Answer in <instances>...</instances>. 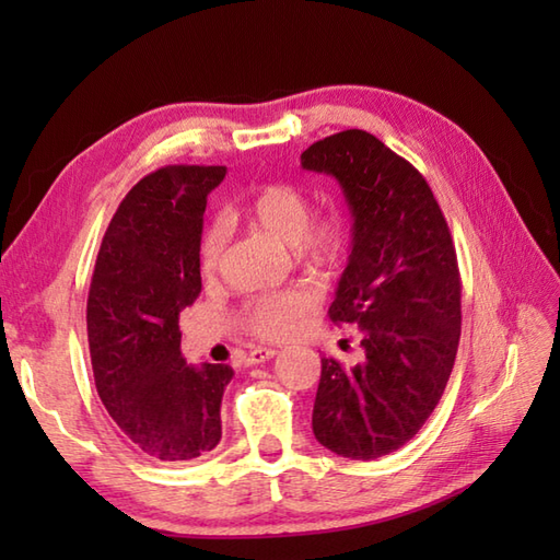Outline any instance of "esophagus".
<instances>
[{
	"label": "esophagus",
	"instance_id": "obj_1",
	"mask_svg": "<svg viewBox=\"0 0 560 560\" xmlns=\"http://www.w3.org/2000/svg\"><path fill=\"white\" fill-rule=\"evenodd\" d=\"M277 355V351L273 349H253L247 355H245V363L247 365H255V363H265L269 359H273Z\"/></svg>",
	"mask_w": 560,
	"mask_h": 560
}]
</instances>
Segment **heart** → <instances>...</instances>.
I'll list each match as a JSON object with an SVG mask.
<instances>
[{
  "mask_svg": "<svg viewBox=\"0 0 560 560\" xmlns=\"http://www.w3.org/2000/svg\"><path fill=\"white\" fill-rule=\"evenodd\" d=\"M225 225H243L289 243L299 265L329 269L347 249V221L341 211L325 209L311 217V197L293 183H265L249 192L241 205L223 213V221L207 225L199 241V273L217 279L223 267ZM323 303V293L313 283L269 291L247 301L241 313V327L261 341H287L311 323Z\"/></svg>",
  "mask_w": 560,
  "mask_h": 560,
  "instance_id": "obj_1",
  "label": "heart"
}]
</instances>
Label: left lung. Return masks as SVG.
<instances>
[{
	"instance_id": "left-lung-1",
	"label": "left lung",
	"mask_w": 560,
	"mask_h": 560,
	"mask_svg": "<svg viewBox=\"0 0 560 560\" xmlns=\"http://www.w3.org/2000/svg\"><path fill=\"white\" fill-rule=\"evenodd\" d=\"M305 171L335 175L353 247L329 319L361 329L363 363L323 359L313 433L349 459L407 445L438 407L462 331V279L447 221L413 165L363 129L315 141Z\"/></svg>"
}]
</instances>
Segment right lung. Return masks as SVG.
Returning <instances> with one entry per match:
<instances>
[{"mask_svg": "<svg viewBox=\"0 0 560 560\" xmlns=\"http://www.w3.org/2000/svg\"><path fill=\"white\" fill-rule=\"evenodd\" d=\"M225 165H165L129 189L103 235L86 325L93 380L113 421L159 462H187L221 440L233 368L187 365L180 313L201 293L207 195Z\"/></svg>", "mask_w": 560, "mask_h": 560, "instance_id": "right-lung-1", "label": "right lung"}]
</instances>
